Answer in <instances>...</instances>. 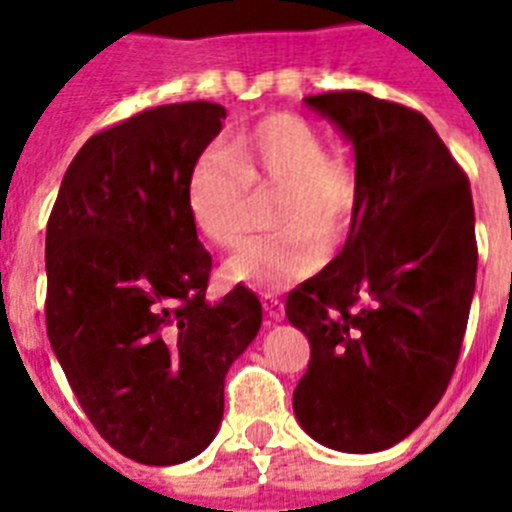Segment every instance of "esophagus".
I'll return each mask as SVG.
<instances>
[{
    "mask_svg": "<svg viewBox=\"0 0 512 512\" xmlns=\"http://www.w3.org/2000/svg\"><path fill=\"white\" fill-rule=\"evenodd\" d=\"M261 301H264V312H267L269 320L280 322L282 317H285V306H282L280 298L272 296V293H264V296H261Z\"/></svg>",
    "mask_w": 512,
    "mask_h": 512,
    "instance_id": "obj_1",
    "label": "esophagus"
}]
</instances>
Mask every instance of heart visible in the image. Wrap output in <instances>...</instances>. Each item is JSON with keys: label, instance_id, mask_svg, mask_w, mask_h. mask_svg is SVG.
<instances>
[{"label": "heart", "instance_id": "b5f03b06", "mask_svg": "<svg viewBox=\"0 0 512 512\" xmlns=\"http://www.w3.org/2000/svg\"><path fill=\"white\" fill-rule=\"evenodd\" d=\"M230 154L206 150L190 169L187 208L208 243L232 251L251 235L256 198L280 192L272 227L227 261V277L253 290L306 280L325 256L341 253L362 211L357 169L327 150L309 121L272 113L237 134Z\"/></svg>", "mask_w": 512, "mask_h": 512}]
</instances>
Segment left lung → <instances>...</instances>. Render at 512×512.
<instances>
[{"instance_id": "left-lung-1", "label": "left lung", "mask_w": 512, "mask_h": 512, "mask_svg": "<svg viewBox=\"0 0 512 512\" xmlns=\"http://www.w3.org/2000/svg\"><path fill=\"white\" fill-rule=\"evenodd\" d=\"M354 145L362 211L285 314L312 359L293 412L314 441L380 452L410 436L447 391L476 290L470 182L423 113L367 92L304 97Z\"/></svg>"}]
</instances>
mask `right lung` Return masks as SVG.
<instances>
[{"instance_id": "obj_1", "label": "right lung", "mask_w": 512, "mask_h": 512, "mask_svg": "<svg viewBox=\"0 0 512 512\" xmlns=\"http://www.w3.org/2000/svg\"><path fill=\"white\" fill-rule=\"evenodd\" d=\"M216 102L142 110L89 137L47 222V335L81 410L121 455L177 465L224 415V375L261 327L243 285L208 301L211 253L190 169L222 132Z\"/></svg>"}]
</instances>
